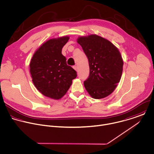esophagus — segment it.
<instances>
[{
    "label": "esophagus",
    "mask_w": 154,
    "mask_h": 154,
    "mask_svg": "<svg viewBox=\"0 0 154 154\" xmlns=\"http://www.w3.org/2000/svg\"><path fill=\"white\" fill-rule=\"evenodd\" d=\"M73 68L76 71H77V70H78V67H77V66H74L73 67Z\"/></svg>",
    "instance_id": "obj_1"
}]
</instances>
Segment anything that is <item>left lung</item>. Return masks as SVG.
Returning a JSON list of instances; mask_svg holds the SVG:
<instances>
[{
	"mask_svg": "<svg viewBox=\"0 0 154 154\" xmlns=\"http://www.w3.org/2000/svg\"><path fill=\"white\" fill-rule=\"evenodd\" d=\"M77 42L88 58L90 75L84 87L94 99L111 94L121 79L123 61L119 49L109 40L95 34L79 37Z\"/></svg>",
	"mask_w": 154,
	"mask_h": 154,
	"instance_id": "obj_1",
	"label": "left lung"
}]
</instances>
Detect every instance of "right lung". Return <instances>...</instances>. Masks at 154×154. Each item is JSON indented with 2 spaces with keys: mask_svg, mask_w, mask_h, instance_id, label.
Returning <instances> with one entry per match:
<instances>
[{
  "mask_svg": "<svg viewBox=\"0 0 154 154\" xmlns=\"http://www.w3.org/2000/svg\"><path fill=\"white\" fill-rule=\"evenodd\" d=\"M69 40V37L64 36L45 42L35 52L29 64L35 87L44 96L55 100L66 94L77 76L61 54Z\"/></svg>",
  "mask_w": 154,
  "mask_h": 154,
  "instance_id": "obj_1",
  "label": "right lung"
}]
</instances>
